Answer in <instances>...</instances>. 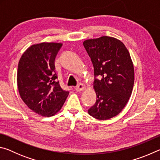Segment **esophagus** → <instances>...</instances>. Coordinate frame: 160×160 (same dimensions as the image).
Here are the masks:
<instances>
[{
	"mask_svg": "<svg viewBox=\"0 0 160 160\" xmlns=\"http://www.w3.org/2000/svg\"><path fill=\"white\" fill-rule=\"evenodd\" d=\"M75 90L77 92H81V91H83L85 90V86L83 85V84H79V85H78L76 87H75Z\"/></svg>",
	"mask_w": 160,
	"mask_h": 160,
	"instance_id": "esophagus-1",
	"label": "esophagus"
}]
</instances>
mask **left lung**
<instances>
[{
    "label": "left lung",
    "instance_id": "obj_1",
    "mask_svg": "<svg viewBox=\"0 0 160 160\" xmlns=\"http://www.w3.org/2000/svg\"><path fill=\"white\" fill-rule=\"evenodd\" d=\"M92 62L95 79L93 88L97 102L88 113L98 120L117 116L131 96L134 66L123 43L114 37L102 36L83 42Z\"/></svg>",
    "mask_w": 160,
    "mask_h": 160
}]
</instances>
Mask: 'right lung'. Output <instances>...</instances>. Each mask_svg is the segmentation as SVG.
Here are the masks:
<instances>
[{
  "label": "right lung",
  "instance_id": "right-lung-1",
  "mask_svg": "<svg viewBox=\"0 0 160 160\" xmlns=\"http://www.w3.org/2000/svg\"><path fill=\"white\" fill-rule=\"evenodd\" d=\"M62 43L42 42L27 48L18 63L17 83L21 99L37 114L57 113L69 94L56 82V56Z\"/></svg>",
  "mask_w": 160,
  "mask_h": 160
}]
</instances>
